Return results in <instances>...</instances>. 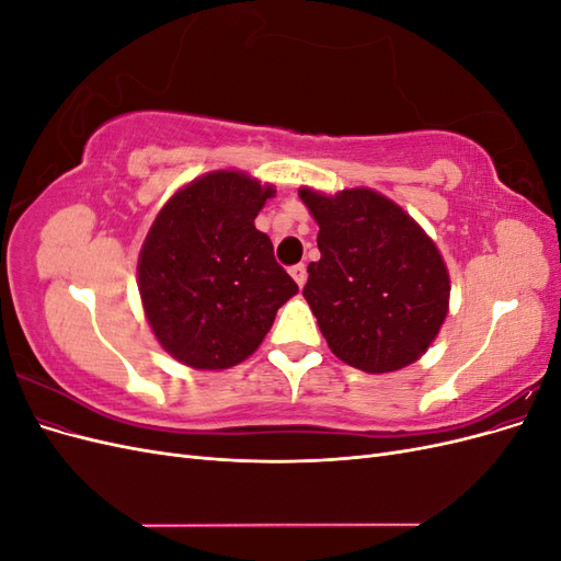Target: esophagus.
Here are the masks:
<instances>
[{
  "mask_svg": "<svg viewBox=\"0 0 561 561\" xmlns=\"http://www.w3.org/2000/svg\"><path fill=\"white\" fill-rule=\"evenodd\" d=\"M290 276L295 278V283H297L299 287H304V283H307V266H304V264L290 266Z\"/></svg>",
  "mask_w": 561,
  "mask_h": 561,
  "instance_id": "1",
  "label": "esophagus"
}]
</instances>
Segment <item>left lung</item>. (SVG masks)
<instances>
[{
    "label": "left lung",
    "instance_id": "obj_1",
    "mask_svg": "<svg viewBox=\"0 0 561 561\" xmlns=\"http://www.w3.org/2000/svg\"><path fill=\"white\" fill-rule=\"evenodd\" d=\"M299 196L320 227V260L309 264L304 297L332 353L371 375L421 358L449 307V274L435 243L371 190Z\"/></svg>",
    "mask_w": 561,
    "mask_h": 561
}]
</instances>
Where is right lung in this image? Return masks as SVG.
Returning a JSON list of instances; mask_svg holds the SVG:
<instances>
[{
    "label": "right lung",
    "instance_id": "add662e5",
    "mask_svg": "<svg viewBox=\"0 0 561 561\" xmlns=\"http://www.w3.org/2000/svg\"><path fill=\"white\" fill-rule=\"evenodd\" d=\"M271 186L236 171L186 184L151 225L140 297L159 344L196 369H227L257 351L297 283L254 217Z\"/></svg>",
    "mask_w": 561,
    "mask_h": 561
}]
</instances>
